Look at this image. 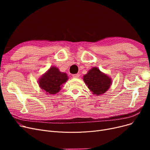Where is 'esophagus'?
Instances as JSON below:
<instances>
[{"instance_id": "1", "label": "esophagus", "mask_w": 150, "mask_h": 150, "mask_svg": "<svg viewBox=\"0 0 150 150\" xmlns=\"http://www.w3.org/2000/svg\"><path fill=\"white\" fill-rule=\"evenodd\" d=\"M72 76H73V78H79V76H80V74H74V75H72Z\"/></svg>"}]
</instances>
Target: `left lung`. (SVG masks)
I'll return each instance as SVG.
<instances>
[{
	"mask_svg": "<svg viewBox=\"0 0 150 150\" xmlns=\"http://www.w3.org/2000/svg\"><path fill=\"white\" fill-rule=\"evenodd\" d=\"M83 80L93 94L99 96L105 93L110 88L111 79L100 72L97 67H93L84 75Z\"/></svg>",
	"mask_w": 150,
	"mask_h": 150,
	"instance_id": "obj_1",
	"label": "left lung"
}]
</instances>
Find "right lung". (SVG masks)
Instances as JSON below:
<instances>
[{"mask_svg":"<svg viewBox=\"0 0 150 150\" xmlns=\"http://www.w3.org/2000/svg\"><path fill=\"white\" fill-rule=\"evenodd\" d=\"M68 80L66 73L61 72L55 67H52L39 80L40 88L47 94H55L61 89V86Z\"/></svg>","mask_w":150,"mask_h":150,"instance_id":"add662e5","label":"right lung"}]
</instances>
